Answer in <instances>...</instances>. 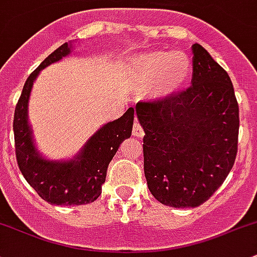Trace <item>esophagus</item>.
Returning a JSON list of instances; mask_svg holds the SVG:
<instances>
[{
  "label": "esophagus",
  "mask_w": 257,
  "mask_h": 257,
  "mask_svg": "<svg viewBox=\"0 0 257 257\" xmlns=\"http://www.w3.org/2000/svg\"><path fill=\"white\" fill-rule=\"evenodd\" d=\"M132 134H133L134 137L137 138H143L144 137V129H143L142 124L139 123V121L136 120V123L133 124V132H132Z\"/></svg>",
  "instance_id": "esophagus-1"
}]
</instances>
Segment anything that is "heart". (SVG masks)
<instances>
[{
  "label": "heart",
  "mask_w": 257,
  "mask_h": 257,
  "mask_svg": "<svg viewBox=\"0 0 257 257\" xmlns=\"http://www.w3.org/2000/svg\"><path fill=\"white\" fill-rule=\"evenodd\" d=\"M191 60L183 51H151L133 61V81L138 88H151L156 97H169L190 79Z\"/></svg>",
  "instance_id": "obj_1"
}]
</instances>
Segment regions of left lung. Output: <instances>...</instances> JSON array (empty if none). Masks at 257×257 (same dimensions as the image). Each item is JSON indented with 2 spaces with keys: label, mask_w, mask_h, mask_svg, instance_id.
<instances>
[{
  "label": "left lung",
  "mask_w": 257,
  "mask_h": 257,
  "mask_svg": "<svg viewBox=\"0 0 257 257\" xmlns=\"http://www.w3.org/2000/svg\"><path fill=\"white\" fill-rule=\"evenodd\" d=\"M192 86L169 97L139 102L145 132L144 174L165 206L194 208L210 198L235 163L239 106L228 72L193 44Z\"/></svg>",
  "instance_id": "obj_1"
}]
</instances>
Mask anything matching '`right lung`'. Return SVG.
<instances>
[{"instance_id": "1", "label": "right lung", "mask_w": 257, "mask_h": 257, "mask_svg": "<svg viewBox=\"0 0 257 257\" xmlns=\"http://www.w3.org/2000/svg\"><path fill=\"white\" fill-rule=\"evenodd\" d=\"M71 47L67 43L59 47L29 75L13 119L16 158L22 175L44 201L56 206H81L98 198L108 165L121 142L131 138L134 120V108L131 107L120 118L99 128L71 160L53 161L40 155L28 123L32 86L44 67L69 55Z\"/></svg>"}]
</instances>
